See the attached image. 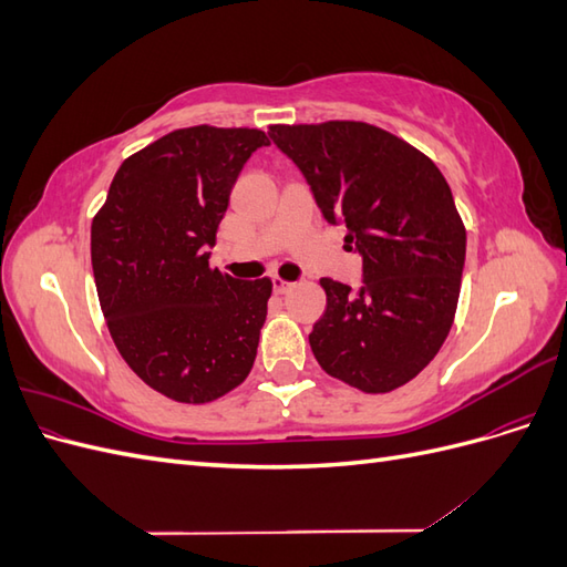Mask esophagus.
<instances>
[{
	"label": "esophagus",
	"instance_id": "34e87169",
	"mask_svg": "<svg viewBox=\"0 0 567 567\" xmlns=\"http://www.w3.org/2000/svg\"><path fill=\"white\" fill-rule=\"evenodd\" d=\"M271 286H274V293H279V296H284V293H288V290H290V288H293L296 284H290V281L281 279V277H274V279H271Z\"/></svg>",
	"mask_w": 567,
	"mask_h": 567
}]
</instances>
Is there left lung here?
<instances>
[{
  "instance_id": "1",
  "label": "left lung",
  "mask_w": 567,
  "mask_h": 567,
  "mask_svg": "<svg viewBox=\"0 0 567 567\" xmlns=\"http://www.w3.org/2000/svg\"><path fill=\"white\" fill-rule=\"evenodd\" d=\"M321 215L346 225L362 255V288L321 279L326 312L310 346L319 367L362 392L419 375L456 315L466 227L437 165L381 127L354 120L269 125Z\"/></svg>"
}]
</instances>
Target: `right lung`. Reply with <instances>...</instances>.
Instances as JSON below:
<instances>
[{
  "label": "right lung",
  "mask_w": 567,
  "mask_h": 567,
  "mask_svg": "<svg viewBox=\"0 0 567 567\" xmlns=\"http://www.w3.org/2000/svg\"><path fill=\"white\" fill-rule=\"evenodd\" d=\"M262 130L196 125L136 151L92 221L101 312L130 369L165 398L205 404L246 381L271 281L210 267L229 194Z\"/></svg>",
  "instance_id": "right-lung-1"
}]
</instances>
